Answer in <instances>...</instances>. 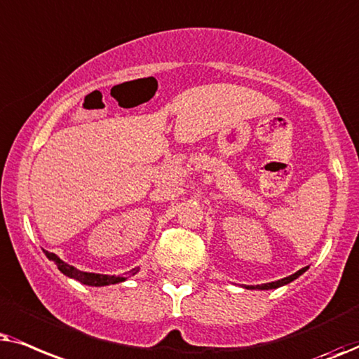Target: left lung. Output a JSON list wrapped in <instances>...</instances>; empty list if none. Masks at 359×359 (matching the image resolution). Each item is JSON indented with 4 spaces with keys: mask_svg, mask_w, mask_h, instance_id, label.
Segmentation results:
<instances>
[{
    "mask_svg": "<svg viewBox=\"0 0 359 359\" xmlns=\"http://www.w3.org/2000/svg\"><path fill=\"white\" fill-rule=\"evenodd\" d=\"M309 269V266L307 267H302V269L300 271H297V272H294L292 276H289V277H284V279H279V280H274V283H267V284H261V285H245L246 289H257V290H269V289H277V287H283V285H285V284H289V283H292V280H295L297 279L299 276H302L305 271Z\"/></svg>",
    "mask_w": 359,
    "mask_h": 359,
    "instance_id": "obj_1",
    "label": "left lung"
}]
</instances>
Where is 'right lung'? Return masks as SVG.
I'll use <instances>...</instances> for the list:
<instances>
[{"mask_svg":"<svg viewBox=\"0 0 359 359\" xmlns=\"http://www.w3.org/2000/svg\"><path fill=\"white\" fill-rule=\"evenodd\" d=\"M46 256L49 257L50 261H54L57 267H59V271L62 274H65L67 277H70V279H75L79 280V283H82L85 285H92V287H103V285H111V284H119V283H124V280L128 279V277L135 276L137 269L131 271L128 276H108V274H95V272H85V271H79L76 267L67 264L60 259L59 256L54 255V252H49L46 251Z\"/></svg>","mask_w":359,"mask_h":359,"instance_id":"obj_1","label":"right lung"}]
</instances>
